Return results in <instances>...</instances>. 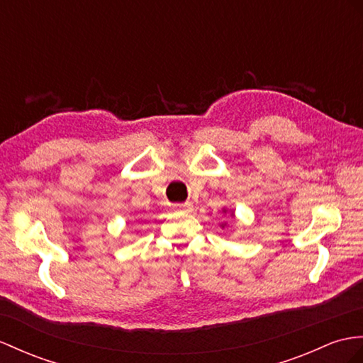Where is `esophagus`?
Returning <instances> with one entry per match:
<instances>
[{"instance_id":"1","label":"esophagus","mask_w":363,"mask_h":363,"mask_svg":"<svg viewBox=\"0 0 363 363\" xmlns=\"http://www.w3.org/2000/svg\"><path fill=\"white\" fill-rule=\"evenodd\" d=\"M172 209L175 212H192L194 206H192V203L186 201V203H177V205L172 206Z\"/></svg>"}]
</instances>
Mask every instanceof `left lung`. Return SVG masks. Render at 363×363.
Returning a JSON list of instances; mask_svg holds the SVG:
<instances>
[{
  "instance_id": "left-lung-1",
  "label": "left lung",
  "mask_w": 363,
  "mask_h": 363,
  "mask_svg": "<svg viewBox=\"0 0 363 363\" xmlns=\"http://www.w3.org/2000/svg\"><path fill=\"white\" fill-rule=\"evenodd\" d=\"M222 212H223V216H225V214H228V209H226V208H223V209H222ZM229 217H234V211H229ZM220 226L225 228V226H226V223L223 222V223L220 225Z\"/></svg>"
}]
</instances>
